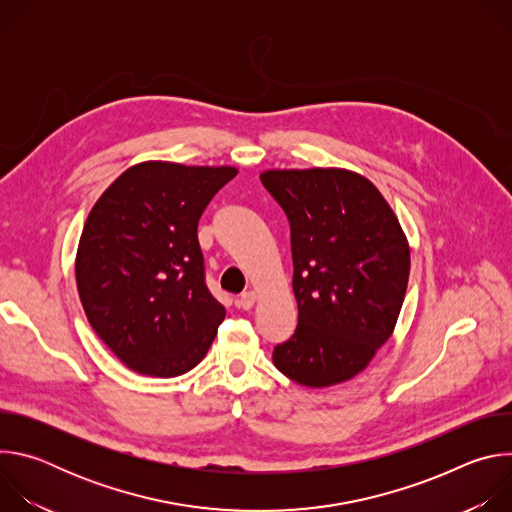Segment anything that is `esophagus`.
Masks as SVG:
<instances>
[{
    "label": "esophagus",
    "mask_w": 512,
    "mask_h": 512,
    "mask_svg": "<svg viewBox=\"0 0 512 512\" xmlns=\"http://www.w3.org/2000/svg\"><path fill=\"white\" fill-rule=\"evenodd\" d=\"M255 302H257V294H255L253 289L245 291V294L239 298V306H241L243 310H251V308L255 306Z\"/></svg>",
    "instance_id": "34e87169"
}]
</instances>
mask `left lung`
<instances>
[{
    "instance_id": "8db88e82",
    "label": "left lung",
    "mask_w": 512,
    "mask_h": 512,
    "mask_svg": "<svg viewBox=\"0 0 512 512\" xmlns=\"http://www.w3.org/2000/svg\"><path fill=\"white\" fill-rule=\"evenodd\" d=\"M263 186L291 229L298 328L273 364L302 387L346 383L391 338L411 249L379 188L346 168L265 170Z\"/></svg>"
}]
</instances>
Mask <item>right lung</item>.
Instances as JSON below:
<instances>
[{
    "label": "right lung",
    "mask_w": 512,
    "mask_h": 512,
    "mask_svg": "<svg viewBox=\"0 0 512 512\" xmlns=\"http://www.w3.org/2000/svg\"><path fill=\"white\" fill-rule=\"evenodd\" d=\"M235 166L150 160L95 202L75 275L87 320L127 369L178 377L206 356L225 306L204 283L198 218Z\"/></svg>",
    "instance_id": "obj_1"
}]
</instances>
